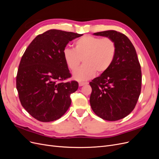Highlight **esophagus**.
<instances>
[{"mask_svg":"<svg viewBox=\"0 0 159 159\" xmlns=\"http://www.w3.org/2000/svg\"><path fill=\"white\" fill-rule=\"evenodd\" d=\"M88 84V82H80L79 83V85L80 86H83V85H86V84Z\"/></svg>","mask_w":159,"mask_h":159,"instance_id":"esophagus-1","label":"esophagus"}]
</instances>
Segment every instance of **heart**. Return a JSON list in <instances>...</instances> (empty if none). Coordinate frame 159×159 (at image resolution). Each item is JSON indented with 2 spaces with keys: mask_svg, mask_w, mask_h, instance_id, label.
Masks as SVG:
<instances>
[{
  "mask_svg": "<svg viewBox=\"0 0 159 159\" xmlns=\"http://www.w3.org/2000/svg\"><path fill=\"white\" fill-rule=\"evenodd\" d=\"M117 53V45L111 38L85 35L76 40L74 49L66 48L63 56L68 68L74 71L83 59L84 65L76 70L74 79L83 81L92 78L95 72L100 74L111 66Z\"/></svg>",
  "mask_w": 159,
  "mask_h": 159,
  "instance_id": "b5f03b06",
  "label": "heart"
}]
</instances>
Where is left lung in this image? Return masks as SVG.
<instances>
[{
	"label": "left lung",
	"instance_id": "8db88e82",
	"mask_svg": "<svg viewBox=\"0 0 159 159\" xmlns=\"http://www.w3.org/2000/svg\"><path fill=\"white\" fill-rule=\"evenodd\" d=\"M113 39L117 53L110 68L89 83V102L93 112L104 120L117 121L131 113L141 90L142 75L135 48L123 34L115 30L96 32Z\"/></svg>",
	"mask_w": 159,
	"mask_h": 159
}]
</instances>
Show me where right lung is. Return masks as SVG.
Segmentation results:
<instances>
[{
	"label": "right lung",
	"instance_id": "right-lung-1",
	"mask_svg": "<svg viewBox=\"0 0 159 159\" xmlns=\"http://www.w3.org/2000/svg\"><path fill=\"white\" fill-rule=\"evenodd\" d=\"M83 34L49 30L38 35L22 57L16 75L21 105L38 121L60 119L71 105L70 95L78 89L76 81L64 82L71 74L63 56L70 41Z\"/></svg>",
	"mask_w": 159,
	"mask_h": 159
}]
</instances>
